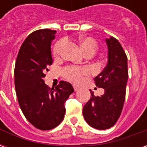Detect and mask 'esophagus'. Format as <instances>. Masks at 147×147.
Segmentation results:
<instances>
[{
	"mask_svg": "<svg viewBox=\"0 0 147 147\" xmlns=\"http://www.w3.org/2000/svg\"><path fill=\"white\" fill-rule=\"evenodd\" d=\"M73 87H74V90H75V91H77V90H80V87H79L78 86H75V85H74Z\"/></svg>",
	"mask_w": 147,
	"mask_h": 147,
	"instance_id": "1",
	"label": "esophagus"
}]
</instances>
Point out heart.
<instances>
[{"instance_id": "heart-1", "label": "heart", "mask_w": 147, "mask_h": 147, "mask_svg": "<svg viewBox=\"0 0 147 147\" xmlns=\"http://www.w3.org/2000/svg\"><path fill=\"white\" fill-rule=\"evenodd\" d=\"M80 49L83 53H94L98 49V44L95 40L89 37H80L79 39ZM65 45V40L61 39L57 42L53 48V54L56 57H58L61 53V51ZM90 73L88 68H79L76 67H67L64 71V75L67 80L75 83H81L83 80V76Z\"/></svg>"}]
</instances>
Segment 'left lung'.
<instances>
[{"label": "left lung", "mask_w": 147, "mask_h": 147, "mask_svg": "<svg viewBox=\"0 0 147 147\" xmlns=\"http://www.w3.org/2000/svg\"><path fill=\"white\" fill-rule=\"evenodd\" d=\"M108 47V62L98 76L96 86L105 90L103 95L91 97L83 106V114L86 123L94 128L105 130L117 123L125 100L128 79L127 58L120 43L113 37L105 39Z\"/></svg>", "instance_id": "1"}]
</instances>
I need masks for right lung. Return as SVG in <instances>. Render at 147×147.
<instances>
[{
  "label": "right lung",
  "mask_w": 147,
  "mask_h": 147,
  "mask_svg": "<svg viewBox=\"0 0 147 147\" xmlns=\"http://www.w3.org/2000/svg\"><path fill=\"white\" fill-rule=\"evenodd\" d=\"M56 30L43 29L28 35L21 45L15 66V87L23 113L33 126L50 130L59 125L65 114L64 103L74 92L71 84L61 81L49 88L44 77L53 64L51 42Z\"/></svg>",
  "instance_id": "obj_1"
}]
</instances>
